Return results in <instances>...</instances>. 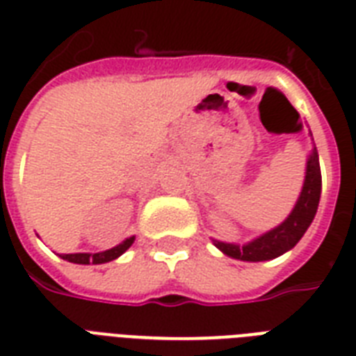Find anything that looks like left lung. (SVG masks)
Listing matches in <instances>:
<instances>
[{
  "instance_id": "left-lung-1",
  "label": "left lung",
  "mask_w": 356,
  "mask_h": 356,
  "mask_svg": "<svg viewBox=\"0 0 356 356\" xmlns=\"http://www.w3.org/2000/svg\"><path fill=\"white\" fill-rule=\"evenodd\" d=\"M320 194L321 172L318 153L314 149L309 159V164H307L305 184L298 203L293 207L292 214L279 227H275L270 233L262 234V236L253 240V242L245 243L242 248L234 245V243L216 242V240H214V243H216L218 249H222L223 253L238 260L259 262V260L275 259L279 254L286 253L288 249H292L301 240L305 231L309 229V225L314 220L316 211H318V203H320Z\"/></svg>"
}]
</instances>
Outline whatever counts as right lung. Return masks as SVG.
<instances>
[{"label": "right lung", "instance_id": "1", "mask_svg": "<svg viewBox=\"0 0 356 356\" xmlns=\"http://www.w3.org/2000/svg\"><path fill=\"white\" fill-rule=\"evenodd\" d=\"M134 242V236L127 238L125 242L116 245V248L108 249V251H103V253H72V254H60L64 260L68 262H74V264H105V262H111V260L118 259L120 254L125 253L131 243Z\"/></svg>", "mask_w": 356, "mask_h": 356}]
</instances>
